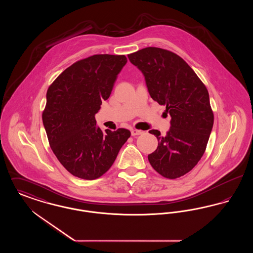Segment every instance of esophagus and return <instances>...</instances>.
<instances>
[{"mask_svg":"<svg viewBox=\"0 0 253 253\" xmlns=\"http://www.w3.org/2000/svg\"><path fill=\"white\" fill-rule=\"evenodd\" d=\"M142 131H140V130H136V129H132V131H131V133H132V136H134V135H138V134H141L142 133Z\"/></svg>","mask_w":253,"mask_h":253,"instance_id":"34e87169","label":"esophagus"}]
</instances>
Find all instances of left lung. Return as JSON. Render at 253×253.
<instances>
[{
    "label": "left lung",
    "instance_id": "1",
    "mask_svg": "<svg viewBox=\"0 0 253 253\" xmlns=\"http://www.w3.org/2000/svg\"><path fill=\"white\" fill-rule=\"evenodd\" d=\"M128 58L143 73L152 98L165 105L171 117L166 135L149 131L159 141L148 156L149 162L162 176L178 178L195 167L207 148L213 126L208 89L191 66L171 51L146 47Z\"/></svg>",
    "mask_w": 253,
    "mask_h": 253
}]
</instances>
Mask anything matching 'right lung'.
<instances>
[{"label":"right lung","instance_id":"right-lung-1","mask_svg":"<svg viewBox=\"0 0 253 253\" xmlns=\"http://www.w3.org/2000/svg\"><path fill=\"white\" fill-rule=\"evenodd\" d=\"M126 62L124 55H94L73 63L48 87L43 126L53 153L74 176H102L131 135L124 128L102 132L95 118Z\"/></svg>","mask_w":253,"mask_h":253}]
</instances>
